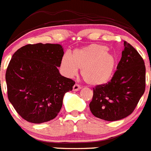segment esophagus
<instances>
[{"label": "esophagus", "mask_w": 151, "mask_h": 151, "mask_svg": "<svg viewBox=\"0 0 151 151\" xmlns=\"http://www.w3.org/2000/svg\"><path fill=\"white\" fill-rule=\"evenodd\" d=\"M81 88V86H80L79 84H78V83H76L75 85L73 86V91H78L79 89Z\"/></svg>", "instance_id": "1"}]
</instances>
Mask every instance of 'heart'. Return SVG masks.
Listing matches in <instances>:
<instances>
[{
	"mask_svg": "<svg viewBox=\"0 0 151 151\" xmlns=\"http://www.w3.org/2000/svg\"><path fill=\"white\" fill-rule=\"evenodd\" d=\"M116 65L115 56L105 45L92 44L65 53L61 67L64 73L73 77L81 69L85 81L90 85H101L111 79Z\"/></svg>",
	"mask_w": 151,
	"mask_h": 151,
	"instance_id": "b5f03b06",
	"label": "heart"
}]
</instances>
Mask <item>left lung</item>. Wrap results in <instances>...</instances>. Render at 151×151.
<instances>
[{"mask_svg":"<svg viewBox=\"0 0 151 151\" xmlns=\"http://www.w3.org/2000/svg\"><path fill=\"white\" fill-rule=\"evenodd\" d=\"M145 90L144 60L132 45L124 41L117 70L108 83L93 88L89 109L94 116L102 120H121L134 111Z\"/></svg>","mask_w":151,"mask_h":151,"instance_id":"left-lung-1","label":"left lung"}]
</instances>
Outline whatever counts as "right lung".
Here are the masks:
<instances>
[{
  "instance_id": "1",
  "label": "right lung",
  "mask_w": 151,
  "mask_h": 151,
  "mask_svg": "<svg viewBox=\"0 0 151 151\" xmlns=\"http://www.w3.org/2000/svg\"><path fill=\"white\" fill-rule=\"evenodd\" d=\"M64 50L59 44L26 45L13 54L6 72L7 95L26 121L42 123L57 116L75 81L59 73Z\"/></svg>"
}]
</instances>
